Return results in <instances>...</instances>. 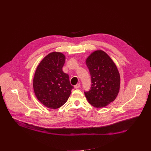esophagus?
<instances>
[{
  "label": "esophagus",
  "mask_w": 151,
  "mask_h": 151,
  "mask_svg": "<svg viewBox=\"0 0 151 151\" xmlns=\"http://www.w3.org/2000/svg\"><path fill=\"white\" fill-rule=\"evenodd\" d=\"M80 87H81V85H80V83H78V84H76V85H75V88L76 89L80 88Z\"/></svg>",
  "instance_id": "34e87169"
}]
</instances>
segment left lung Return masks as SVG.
<instances>
[{"mask_svg":"<svg viewBox=\"0 0 151 151\" xmlns=\"http://www.w3.org/2000/svg\"><path fill=\"white\" fill-rule=\"evenodd\" d=\"M91 79V87L84 92L94 107H103L116 98L120 88V75L115 63L104 51L97 50L86 59Z\"/></svg>","mask_w":151,"mask_h":151,"instance_id":"8db88e82","label":"left lung"}]
</instances>
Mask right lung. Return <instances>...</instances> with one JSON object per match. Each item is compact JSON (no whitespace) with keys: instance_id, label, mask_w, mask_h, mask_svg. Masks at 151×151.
<instances>
[{"instance_id":"obj_1","label":"right lung","mask_w":151,"mask_h":151,"mask_svg":"<svg viewBox=\"0 0 151 151\" xmlns=\"http://www.w3.org/2000/svg\"><path fill=\"white\" fill-rule=\"evenodd\" d=\"M66 57L59 52H52L40 62L35 73L33 87L37 100L48 108L55 109L65 103L73 87L69 75L62 68Z\"/></svg>"}]
</instances>
